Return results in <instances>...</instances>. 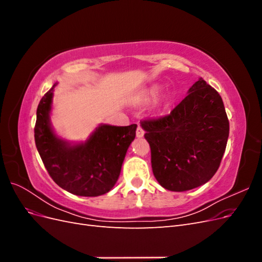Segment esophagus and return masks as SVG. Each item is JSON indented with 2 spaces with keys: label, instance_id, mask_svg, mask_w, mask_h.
Instances as JSON below:
<instances>
[{
  "label": "esophagus",
  "instance_id": "obj_1",
  "mask_svg": "<svg viewBox=\"0 0 262 262\" xmlns=\"http://www.w3.org/2000/svg\"><path fill=\"white\" fill-rule=\"evenodd\" d=\"M143 136H144V130L142 129L141 126L139 125L138 128H137V137H138V138H142Z\"/></svg>",
  "mask_w": 262,
  "mask_h": 262
}]
</instances>
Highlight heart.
<instances>
[{"label": "heart", "instance_id": "b5f03b06", "mask_svg": "<svg viewBox=\"0 0 262 262\" xmlns=\"http://www.w3.org/2000/svg\"><path fill=\"white\" fill-rule=\"evenodd\" d=\"M160 94H161V90L158 89V87H153V89H150L145 95V101L147 102L155 101L158 98V96H160Z\"/></svg>", "mask_w": 262, "mask_h": 262}]
</instances>
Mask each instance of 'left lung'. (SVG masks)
<instances>
[{
  "label": "left lung",
  "instance_id": "obj_1",
  "mask_svg": "<svg viewBox=\"0 0 262 262\" xmlns=\"http://www.w3.org/2000/svg\"><path fill=\"white\" fill-rule=\"evenodd\" d=\"M170 114L142 120L156 180L170 191L208 182L225 152L229 122L220 94L202 78Z\"/></svg>",
  "mask_w": 262,
  "mask_h": 262
}]
</instances>
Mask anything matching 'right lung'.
I'll return each instance as SVG.
<instances>
[{
	"label": "right lung",
	"instance_id": "obj_1",
	"mask_svg": "<svg viewBox=\"0 0 262 262\" xmlns=\"http://www.w3.org/2000/svg\"><path fill=\"white\" fill-rule=\"evenodd\" d=\"M55 85L45 94L37 108L35 142L39 155L53 181L70 193L105 194L120 175L126 150L136 138L137 124H101L85 143L71 145L55 136L50 124Z\"/></svg>",
	"mask_w": 262,
	"mask_h": 262
}]
</instances>
